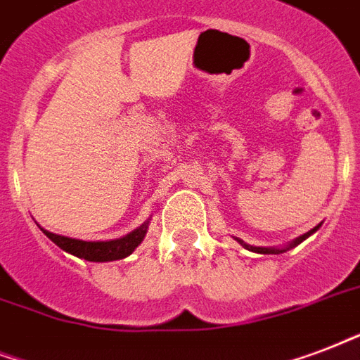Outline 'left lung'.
Listing matches in <instances>:
<instances>
[{
    "instance_id": "8db88e82",
    "label": "left lung",
    "mask_w": 360,
    "mask_h": 360,
    "mask_svg": "<svg viewBox=\"0 0 360 360\" xmlns=\"http://www.w3.org/2000/svg\"><path fill=\"white\" fill-rule=\"evenodd\" d=\"M319 229V226H315L314 230H309V232H306V234L304 236H300V238H296L295 241H292V243H290V245H287L285 247V249H274V247H253V245H247V243H243V241L241 240H238L241 243V245L245 247V249H249V251H255V253H264V255H278V253H285V251H289V249H292V247H296L298 245V243H302V241L306 240V238H308V236H311L315 232V230Z\"/></svg>"
}]
</instances>
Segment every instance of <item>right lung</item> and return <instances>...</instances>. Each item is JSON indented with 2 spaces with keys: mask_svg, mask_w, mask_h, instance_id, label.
I'll return each mask as SVG.
<instances>
[{
  "mask_svg": "<svg viewBox=\"0 0 360 360\" xmlns=\"http://www.w3.org/2000/svg\"><path fill=\"white\" fill-rule=\"evenodd\" d=\"M147 224H141L139 229L130 232L120 240L111 241H82L73 240V238H65V236L52 234L49 230H43V234L51 241H54L60 249H64L68 253L75 255L79 259L90 260V262H109V260H120L128 257V255L136 249L141 241H143L145 234H147Z\"/></svg>",
  "mask_w": 360,
  "mask_h": 360,
  "instance_id": "obj_1",
  "label": "right lung"
}]
</instances>
